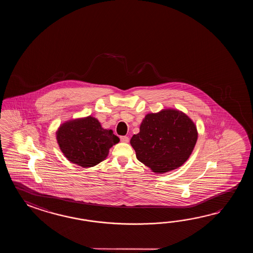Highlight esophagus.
<instances>
[{
  "label": "esophagus",
  "instance_id": "obj_1",
  "mask_svg": "<svg viewBox=\"0 0 253 253\" xmlns=\"http://www.w3.org/2000/svg\"><path fill=\"white\" fill-rule=\"evenodd\" d=\"M120 140L123 143H128L129 142V138L127 136H120Z\"/></svg>",
  "mask_w": 253,
  "mask_h": 253
}]
</instances>
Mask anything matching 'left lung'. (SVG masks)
<instances>
[{"mask_svg": "<svg viewBox=\"0 0 253 253\" xmlns=\"http://www.w3.org/2000/svg\"><path fill=\"white\" fill-rule=\"evenodd\" d=\"M197 138L193 120L180 110L167 108L147 114L130 144L138 161L154 172L165 173L187 161Z\"/></svg>", "mask_w": 253, "mask_h": 253, "instance_id": "8db88e82", "label": "left lung"}]
</instances>
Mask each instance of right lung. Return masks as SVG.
Masks as SVG:
<instances>
[{
    "mask_svg": "<svg viewBox=\"0 0 253 253\" xmlns=\"http://www.w3.org/2000/svg\"><path fill=\"white\" fill-rule=\"evenodd\" d=\"M56 138L65 157L84 168L104 161L109 149L119 142L112 130L103 128L99 121L91 116L60 125Z\"/></svg>",
    "mask_w": 253,
    "mask_h": 253,
    "instance_id": "right-lung-1",
    "label": "right lung"
}]
</instances>
